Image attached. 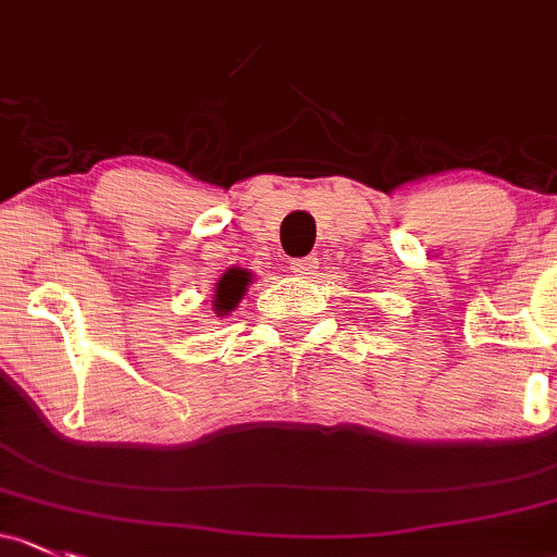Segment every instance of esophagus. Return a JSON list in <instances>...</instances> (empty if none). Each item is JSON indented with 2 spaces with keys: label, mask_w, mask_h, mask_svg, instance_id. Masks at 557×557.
Instances as JSON below:
<instances>
[{
  "label": "esophagus",
  "mask_w": 557,
  "mask_h": 557,
  "mask_svg": "<svg viewBox=\"0 0 557 557\" xmlns=\"http://www.w3.org/2000/svg\"><path fill=\"white\" fill-rule=\"evenodd\" d=\"M290 272L298 274V277H309V274L318 272V259L314 256H304V259L290 261Z\"/></svg>",
  "instance_id": "1"
}]
</instances>
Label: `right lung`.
Wrapping results in <instances>:
<instances>
[{
    "label": "right lung",
    "mask_w": 557,
    "mask_h": 557,
    "mask_svg": "<svg viewBox=\"0 0 557 557\" xmlns=\"http://www.w3.org/2000/svg\"><path fill=\"white\" fill-rule=\"evenodd\" d=\"M248 283H250L248 269L234 267V269H226V272L221 274V280L215 283V294H213L215 318H224V314L234 312V307L243 301L245 290H248Z\"/></svg>",
    "instance_id": "add662e5"
}]
</instances>
